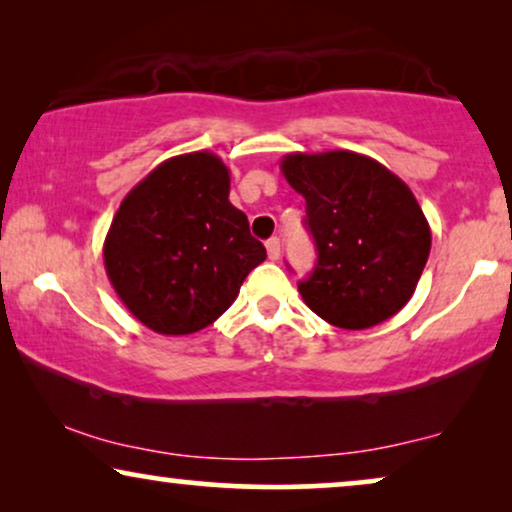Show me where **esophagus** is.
<instances>
[{"label":"esophagus","mask_w":512,"mask_h":512,"mask_svg":"<svg viewBox=\"0 0 512 512\" xmlns=\"http://www.w3.org/2000/svg\"><path fill=\"white\" fill-rule=\"evenodd\" d=\"M265 249H268L270 261H277V258H279V240H277V237H270V240L265 242Z\"/></svg>","instance_id":"esophagus-1"}]
</instances>
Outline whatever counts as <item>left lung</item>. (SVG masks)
Masks as SVG:
<instances>
[{"mask_svg": "<svg viewBox=\"0 0 512 512\" xmlns=\"http://www.w3.org/2000/svg\"><path fill=\"white\" fill-rule=\"evenodd\" d=\"M282 174L305 198L317 265L300 296L328 324L363 331L401 310L431 251L429 221L405 181L354 151L289 153Z\"/></svg>", "mask_w": 512, "mask_h": 512, "instance_id": "1", "label": "left lung"}]
</instances>
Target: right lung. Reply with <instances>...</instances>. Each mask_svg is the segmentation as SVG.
<instances>
[{
	"instance_id": "1",
	"label": "right lung",
	"mask_w": 512,
	"mask_h": 512,
	"mask_svg": "<svg viewBox=\"0 0 512 512\" xmlns=\"http://www.w3.org/2000/svg\"><path fill=\"white\" fill-rule=\"evenodd\" d=\"M230 170L193 151L146 174L118 207L104 268L135 319L160 335H188L233 305L265 247L230 205Z\"/></svg>"
}]
</instances>
